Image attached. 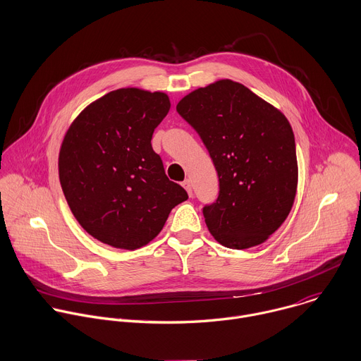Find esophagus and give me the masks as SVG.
I'll list each match as a JSON object with an SVG mask.
<instances>
[{
    "mask_svg": "<svg viewBox=\"0 0 361 361\" xmlns=\"http://www.w3.org/2000/svg\"><path fill=\"white\" fill-rule=\"evenodd\" d=\"M183 187L187 190L188 195L191 197V195H192V185H191V181H190V180H184V181H183Z\"/></svg>",
    "mask_w": 361,
    "mask_h": 361,
    "instance_id": "obj_1",
    "label": "esophagus"
}]
</instances>
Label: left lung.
<instances>
[{"label": "left lung", "instance_id": "8db88e82", "mask_svg": "<svg viewBox=\"0 0 361 361\" xmlns=\"http://www.w3.org/2000/svg\"><path fill=\"white\" fill-rule=\"evenodd\" d=\"M197 130L219 178L205 224L231 250L264 244L285 222L298 190V159L286 116L247 86L219 79L177 103Z\"/></svg>", "mask_w": 361, "mask_h": 361}]
</instances>
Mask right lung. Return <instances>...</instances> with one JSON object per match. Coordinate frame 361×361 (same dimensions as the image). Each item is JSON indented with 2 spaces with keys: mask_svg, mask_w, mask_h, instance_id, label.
I'll list each match as a JSON object with an SVG mask.
<instances>
[{
  "mask_svg": "<svg viewBox=\"0 0 361 361\" xmlns=\"http://www.w3.org/2000/svg\"><path fill=\"white\" fill-rule=\"evenodd\" d=\"M170 107L164 92L116 89L87 104L66 130L58 159L61 187L76 221L97 241L142 248L188 198L167 178L152 147Z\"/></svg>",
  "mask_w": 361,
  "mask_h": 361,
  "instance_id": "obj_1",
  "label": "right lung"
}]
</instances>
